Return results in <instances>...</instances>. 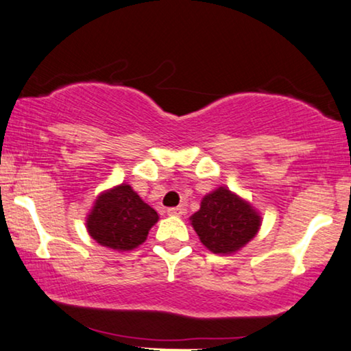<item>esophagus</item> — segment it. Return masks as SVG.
<instances>
[{
  "label": "esophagus",
  "instance_id": "obj_1",
  "mask_svg": "<svg viewBox=\"0 0 351 351\" xmlns=\"http://www.w3.org/2000/svg\"><path fill=\"white\" fill-rule=\"evenodd\" d=\"M170 216H181L182 213H184V206H173V208H169V211H167Z\"/></svg>",
  "mask_w": 351,
  "mask_h": 351
}]
</instances>
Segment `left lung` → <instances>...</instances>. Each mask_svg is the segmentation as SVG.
<instances>
[{
	"mask_svg": "<svg viewBox=\"0 0 351 351\" xmlns=\"http://www.w3.org/2000/svg\"><path fill=\"white\" fill-rule=\"evenodd\" d=\"M191 224L211 253L232 254L254 239L261 216L250 202L221 186L202 199Z\"/></svg>",
	"mask_w": 351,
	"mask_h": 351,
	"instance_id": "1",
	"label": "left lung"
}]
</instances>
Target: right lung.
Returning a JSON list of instances; mask_svg holds the SVG:
<instances>
[{
  "label": "right lung",
  "instance_id": "add662e5",
  "mask_svg": "<svg viewBox=\"0 0 351 351\" xmlns=\"http://www.w3.org/2000/svg\"><path fill=\"white\" fill-rule=\"evenodd\" d=\"M157 221V211L145 204L132 186L122 182L97 197L86 224L97 243L116 251H132L146 240Z\"/></svg>",
  "mask_w": 351,
  "mask_h": 351
}]
</instances>
